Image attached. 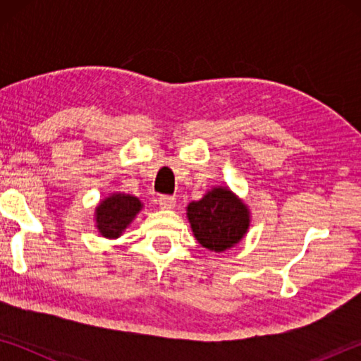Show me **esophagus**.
Instances as JSON below:
<instances>
[{
	"label": "esophagus",
	"instance_id": "esophagus-1",
	"mask_svg": "<svg viewBox=\"0 0 361 361\" xmlns=\"http://www.w3.org/2000/svg\"><path fill=\"white\" fill-rule=\"evenodd\" d=\"M175 204H176V199L173 195H161V197H159V205H161V209H166V210L173 209Z\"/></svg>",
	"mask_w": 361,
	"mask_h": 361
}]
</instances>
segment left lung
Segmentation results:
<instances>
[{
	"instance_id": "1",
	"label": "left lung",
	"mask_w": 361,
	"mask_h": 361,
	"mask_svg": "<svg viewBox=\"0 0 361 361\" xmlns=\"http://www.w3.org/2000/svg\"><path fill=\"white\" fill-rule=\"evenodd\" d=\"M195 239L212 252H224L242 240L250 226L247 205L228 188H215L188 205Z\"/></svg>"
}]
</instances>
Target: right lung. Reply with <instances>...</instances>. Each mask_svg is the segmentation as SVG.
<instances>
[{"mask_svg": "<svg viewBox=\"0 0 361 361\" xmlns=\"http://www.w3.org/2000/svg\"><path fill=\"white\" fill-rule=\"evenodd\" d=\"M142 210V202L129 194H113L97 207V228L108 239H116Z\"/></svg>", "mask_w": 361, "mask_h": 361, "instance_id": "obj_1", "label": "right lung"}]
</instances>
